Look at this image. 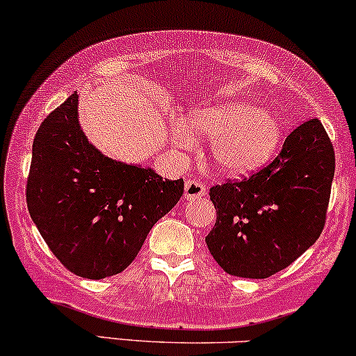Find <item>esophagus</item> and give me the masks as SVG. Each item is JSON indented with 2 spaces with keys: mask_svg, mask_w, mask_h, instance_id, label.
Instances as JSON below:
<instances>
[{
  "mask_svg": "<svg viewBox=\"0 0 356 356\" xmlns=\"http://www.w3.org/2000/svg\"><path fill=\"white\" fill-rule=\"evenodd\" d=\"M205 187L202 186L200 182L197 181H187L186 182V187H184V197H186L187 200H192V199H199V197H204L205 195Z\"/></svg>",
  "mask_w": 356,
  "mask_h": 356,
  "instance_id": "obj_1",
  "label": "esophagus"
}]
</instances>
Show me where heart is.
Segmentation results:
<instances>
[{
  "mask_svg": "<svg viewBox=\"0 0 356 356\" xmlns=\"http://www.w3.org/2000/svg\"><path fill=\"white\" fill-rule=\"evenodd\" d=\"M211 137L213 161L225 172H254L272 161L280 149L284 127L273 111L254 108L245 102L205 106L192 111L182 124H174L172 140L181 151H191L192 137Z\"/></svg>",
  "mask_w": 356,
  "mask_h": 356,
  "instance_id": "obj_1",
  "label": "heart"
}]
</instances>
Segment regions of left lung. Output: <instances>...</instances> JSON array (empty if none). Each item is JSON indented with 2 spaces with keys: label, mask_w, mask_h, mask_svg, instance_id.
<instances>
[{
  "label": "left lung",
  "mask_w": 356,
  "mask_h": 356,
  "mask_svg": "<svg viewBox=\"0 0 356 356\" xmlns=\"http://www.w3.org/2000/svg\"><path fill=\"white\" fill-rule=\"evenodd\" d=\"M335 174V152L318 119L286 136L267 167L242 181L213 186L217 211L205 237L216 262L242 278L284 270L322 234Z\"/></svg>",
  "instance_id": "obj_1"
}]
</instances>
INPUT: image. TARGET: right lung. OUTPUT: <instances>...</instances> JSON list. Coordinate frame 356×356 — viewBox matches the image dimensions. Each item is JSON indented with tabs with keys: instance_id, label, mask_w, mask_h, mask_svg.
Listing matches in <instances>:
<instances>
[{
	"instance_id": "1",
	"label": "right lung",
	"mask_w": 356,
	"mask_h": 356,
	"mask_svg": "<svg viewBox=\"0 0 356 356\" xmlns=\"http://www.w3.org/2000/svg\"><path fill=\"white\" fill-rule=\"evenodd\" d=\"M74 92L42 121L26 184L29 216L67 270L99 280L129 267L184 194V181L106 157L89 143Z\"/></svg>"
}]
</instances>
